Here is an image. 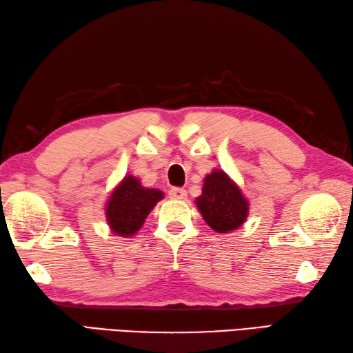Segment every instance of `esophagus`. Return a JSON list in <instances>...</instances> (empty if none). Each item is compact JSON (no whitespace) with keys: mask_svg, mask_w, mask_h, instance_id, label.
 Returning a JSON list of instances; mask_svg holds the SVG:
<instances>
[{"mask_svg":"<svg viewBox=\"0 0 353 353\" xmlns=\"http://www.w3.org/2000/svg\"><path fill=\"white\" fill-rule=\"evenodd\" d=\"M169 198H172V199H185L187 198V190L181 189V187H174V189L169 190Z\"/></svg>","mask_w":353,"mask_h":353,"instance_id":"1","label":"esophagus"}]
</instances>
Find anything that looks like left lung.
<instances>
[{
    "label": "left lung",
    "instance_id": "1",
    "mask_svg": "<svg viewBox=\"0 0 353 353\" xmlns=\"http://www.w3.org/2000/svg\"><path fill=\"white\" fill-rule=\"evenodd\" d=\"M196 205L207 224L218 233L239 228L248 216L247 199L222 170H214L205 176Z\"/></svg>",
    "mask_w": 353,
    "mask_h": 353
}]
</instances>
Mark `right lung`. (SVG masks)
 I'll return each instance as SVG.
<instances>
[{"label":"right lung","instance_id":"1","mask_svg":"<svg viewBox=\"0 0 353 353\" xmlns=\"http://www.w3.org/2000/svg\"><path fill=\"white\" fill-rule=\"evenodd\" d=\"M163 196L161 190L146 189L139 179L128 175L108 201V224L119 236H132L139 232L149 212Z\"/></svg>","mask_w":353,"mask_h":353}]
</instances>
